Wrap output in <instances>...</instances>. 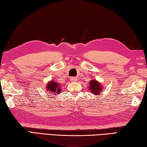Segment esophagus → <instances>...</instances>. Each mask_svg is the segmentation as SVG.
<instances>
[{"instance_id":"1","label":"esophagus","mask_w":147,"mask_h":147,"mask_svg":"<svg viewBox=\"0 0 147 147\" xmlns=\"http://www.w3.org/2000/svg\"><path fill=\"white\" fill-rule=\"evenodd\" d=\"M70 80L71 81H76L77 80V79H76V78H74V77H73V78H70Z\"/></svg>"}]
</instances>
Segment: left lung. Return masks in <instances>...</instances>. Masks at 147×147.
<instances>
[{
    "label": "left lung",
    "mask_w": 147,
    "mask_h": 147,
    "mask_svg": "<svg viewBox=\"0 0 147 147\" xmlns=\"http://www.w3.org/2000/svg\"><path fill=\"white\" fill-rule=\"evenodd\" d=\"M89 89L90 90L92 94L98 95V94H100V93L102 90V86L100 85V83L98 82V81H90Z\"/></svg>",
    "instance_id": "obj_1"
}]
</instances>
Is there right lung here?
Returning <instances> with one entry per match:
<instances>
[{
    "mask_svg": "<svg viewBox=\"0 0 147 147\" xmlns=\"http://www.w3.org/2000/svg\"><path fill=\"white\" fill-rule=\"evenodd\" d=\"M47 86V87L46 89L49 90V91H51L49 93L54 92L53 94H59V93L61 90V88H60L61 86H60L59 84L56 83V82H54L53 81H51V82L48 83Z\"/></svg>",
    "mask_w": 147,
    "mask_h": 147,
    "instance_id": "add662e5",
    "label": "right lung"
}]
</instances>
